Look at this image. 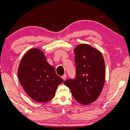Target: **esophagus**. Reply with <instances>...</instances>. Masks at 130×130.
<instances>
[{
    "label": "esophagus",
    "mask_w": 130,
    "mask_h": 130,
    "mask_svg": "<svg viewBox=\"0 0 130 130\" xmlns=\"http://www.w3.org/2000/svg\"><path fill=\"white\" fill-rule=\"evenodd\" d=\"M62 79L63 80H65V79H66V78H67V75L66 74H64L62 76Z\"/></svg>",
    "instance_id": "1"
}]
</instances>
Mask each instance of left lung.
<instances>
[{
  "mask_svg": "<svg viewBox=\"0 0 130 130\" xmlns=\"http://www.w3.org/2000/svg\"><path fill=\"white\" fill-rule=\"evenodd\" d=\"M74 53L76 76L67 79L64 84L76 102L87 105L96 101L101 93L105 82V63L101 53L88 44L77 45Z\"/></svg>",
  "mask_w": 130,
  "mask_h": 130,
  "instance_id": "1",
  "label": "left lung"
}]
</instances>
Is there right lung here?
<instances>
[{
    "instance_id": "add662e5",
    "label": "right lung",
    "mask_w": 130,
    "mask_h": 130,
    "mask_svg": "<svg viewBox=\"0 0 130 130\" xmlns=\"http://www.w3.org/2000/svg\"><path fill=\"white\" fill-rule=\"evenodd\" d=\"M18 77L26 93L37 102L45 103L53 99L58 86L63 82L46 61L43 52L38 48L28 50L23 56L18 68Z\"/></svg>"
}]
</instances>
